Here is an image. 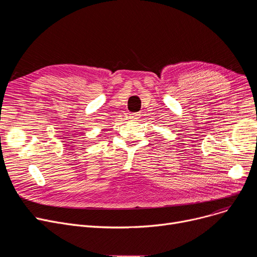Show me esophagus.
Returning a JSON list of instances; mask_svg holds the SVG:
<instances>
[{
	"mask_svg": "<svg viewBox=\"0 0 257 257\" xmlns=\"http://www.w3.org/2000/svg\"><path fill=\"white\" fill-rule=\"evenodd\" d=\"M140 116H141V113L137 112V113H132V114L130 115V118L133 119V120H138V119L140 118Z\"/></svg>",
	"mask_w": 257,
	"mask_h": 257,
	"instance_id": "obj_1",
	"label": "esophagus"
}]
</instances>
